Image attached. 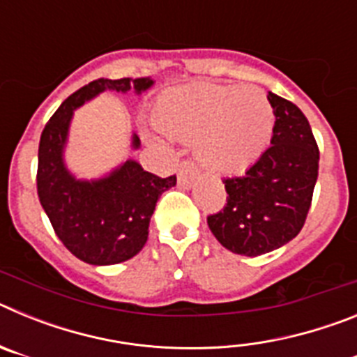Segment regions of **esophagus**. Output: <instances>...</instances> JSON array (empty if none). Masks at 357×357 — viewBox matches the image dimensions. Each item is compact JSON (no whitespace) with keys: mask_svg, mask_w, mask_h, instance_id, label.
I'll use <instances>...</instances> for the list:
<instances>
[{"mask_svg":"<svg viewBox=\"0 0 357 357\" xmlns=\"http://www.w3.org/2000/svg\"><path fill=\"white\" fill-rule=\"evenodd\" d=\"M198 175V168L191 160H181L176 166V176H178V185L182 188H191Z\"/></svg>","mask_w":357,"mask_h":357,"instance_id":"esophagus-1","label":"esophagus"}]
</instances>
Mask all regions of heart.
Returning <instances> with one entry per match:
<instances>
[{"label": "heart", "instance_id": "b5f03b06", "mask_svg": "<svg viewBox=\"0 0 357 357\" xmlns=\"http://www.w3.org/2000/svg\"><path fill=\"white\" fill-rule=\"evenodd\" d=\"M164 134L195 141L207 169L236 175L264 153L275 128V112L259 87L202 84L164 93L155 105Z\"/></svg>", "mask_w": 357, "mask_h": 357}]
</instances>
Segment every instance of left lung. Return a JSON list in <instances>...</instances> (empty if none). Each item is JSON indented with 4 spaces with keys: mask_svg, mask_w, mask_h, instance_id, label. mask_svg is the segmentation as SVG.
I'll use <instances>...</instances> for the list:
<instances>
[{
    "mask_svg": "<svg viewBox=\"0 0 357 357\" xmlns=\"http://www.w3.org/2000/svg\"><path fill=\"white\" fill-rule=\"evenodd\" d=\"M275 112L272 146L239 176H225L227 204L207 216L214 238L248 257L291 241L307 218L318 178L317 139L295 103L268 93Z\"/></svg>",
    "mask_w": 357,
    "mask_h": 357,
    "instance_id": "left-lung-1",
    "label": "left lung"
}]
</instances>
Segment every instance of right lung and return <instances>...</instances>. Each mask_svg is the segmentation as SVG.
Listing matches in <instances>:
<instances>
[{"label":"right lung","instance_id":"right-lung-1","mask_svg":"<svg viewBox=\"0 0 357 357\" xmlns=\"http://www.w3.org/2000/svg\"><path fill=\"white\" fill-rule=\"evenodd\" d=\"M151 84V78H98L73 93L40 134L37 164L40 206L64 247L84 263L103 266L134 257L146 243L157 200L176 184V176L160 178L144 172L135 160H127L105 178L77 181L62 160L73 110L105 89L141 93ZM132 144L139 146L137 135Z\"/></svg>","mask_w":357,"mask_h":357}]
</instances>
